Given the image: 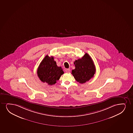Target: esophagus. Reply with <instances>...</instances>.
<instances>
[{"label":"esophagus","mask_w":133,"mask_h":133,"mask_svg":"<svg viewBox=\"0 0 133 133\" xmlns=\"http://www.w3.org/2000/svg\"><path fill=\"white\" fill-rule=\"evenodd\" d=\"M65 71H66V72L69 73L70 72V69H66V70H65Z\"/></svg>","instance_id":"obj_1"}]
</instances>
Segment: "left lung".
I'll use <instances>...</instances> for the list:
<instances>
[{
  "instance_id": "obj_1",
  "label": "left lung",
  "mask_w": 133,
  "mask_h": 133,
  "mask_svg": "<svg viewBox=\"0 0 133 133\" xmlns=\"http://www.w3.org/2000/svg\"><path fill=\"white\" fill-rule=\"evenodd\" d=\"M75 69L72 70L71 74L76 81L84 84L94 77L96 69L90 56L86 53L81 58L74 62Z\"/></svg>"
}]
</instances>
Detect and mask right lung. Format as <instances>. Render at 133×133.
<instances>
[{
    "mask_svg": "<svg viewBox=\"0 0 133 133\" xmlns=\"http://www.w3.org/2000/svg\"><path fill=\"white\" fill-rule=\"evenodd\" d=\"M37 76L41 81L52 85L59 80L64 74L62 67L57 66L53 57L46 56L37 69Z\"/></svg>",
    "mask_w": 133,
    "mask_h": 133,
    "instance_id": "1",
    "label": "right lung"
}]
</instances>
